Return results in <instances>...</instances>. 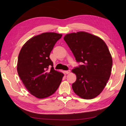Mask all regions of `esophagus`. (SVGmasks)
Masks as SVG:
<instances>
[{"label":"esophagus","mask_w":126,"mask_h":126,"mask_svg":"<svg viewBox=\"0 0 126 126\" xmlns=\"http://www.w3.org/2000/svg\"><path fill=\"white\" fill-rule=\"evenodd\" d=\"M65 73L66 74H68L70 73V70H66V71H65Z\"/></svg>","instance_id":"1"}]
</instances>
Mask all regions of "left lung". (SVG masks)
<instances>
[{
    "mask_svg": "<svg viewBox=\"0 0 126 126\" xmlns=\"http://www.w3.org/2000/svg\"><path fill=\"white\" fill-rule=\"evenodd\" d=\"M64 39L77 62L72 70L76 81L72 84L74 93L84 99L96 97L102 92L110 76L113 61L102 39L85 32L66 34Z\"/></svg>",
    "mask_w": 126,
    "mask_h": 126,
    "instance_id": "obj_1",
    "label": "left lung"
}]
</instances>
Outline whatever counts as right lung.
<instances>
[{"instance_id": "right-lung-1", "label": "right lung", "mask_w": 126, "mask_h": 126, "mask_svg": "<svg viewBox=\"0 0 126 126\" xmlns=\"http://www.w3.org/2000/svg\"><path fill=\"white\" fill-rule=\"evenodd\" d=\"M62 34L45 32L26 42L19 53L17 71L31 94L38 98L52 95L58 88L64 74L56 71L50 52Z\"/></svg>"}]
</instances>
